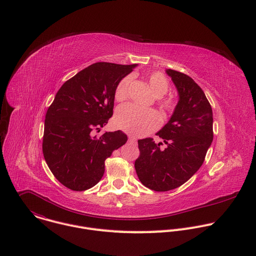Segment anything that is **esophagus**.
Returning <instances> with one entry per match:
<instances>
[{
	"instance_id": "1",
	"label": "esophagus",
	"mask_w": 256,
	"mask_h": 256,
	"mask_svg": "<svg viewBox=\"0 0 256 256\" xmlns=\"http://www.w3.org/2000/svg\"><path fill=\"white\" fill-rule=\"evenodd\" d=\"M128 142H136V138H134V136H128Z\"/></svg>"
}]
</instances>
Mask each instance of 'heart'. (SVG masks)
<instances>
[{"label":"heart","instance_id":"heart-1","mask_svg":"<svg viewBox=\"0 0 256 256\" xmlns=\"http://www.w3.org/2000/svg\"><path fill=\"white\" fill-rule=\"evenodd\" d=\"M149 85L153 93L159 98V104L164 110H172L175 101L172 97H161L169 89V81L160 72H154L149 75ZM132 77L126 76L120 81L114 91V98L122 102L128 98V87ZM161 124L160 116L152 109H142L134 104L120 106L116 114V126L136 136H142L155 130Z\"/></svg>","mask_w":256,"mask_h":256}]
</instances>
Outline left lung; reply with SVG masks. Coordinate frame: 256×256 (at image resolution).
<instances>
[{"label":"left lung","instance_id":"left-lung-1","mask_svg":"<svg viewBox=\"0 0 256 256\" xmlns=\"http://www.w3.org/2000/svg\"><path fill=\"white\" fill-rule=\"evenodd\" d=\"M177 92L178 102L169 122L152 138L138 140L140 156L134 162L142 184L155 192L182 186L200 169L212 142V110L202 88L188 75L166 70Z\"/></svg>","mask_w":256,"mask_h":256}]
</instances>
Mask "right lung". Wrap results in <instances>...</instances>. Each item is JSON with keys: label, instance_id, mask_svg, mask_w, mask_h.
I'll list each match as a JSON object with an SVG mask.
<instances>
[{"label": "right lung", "instance_id": "obj_1", "mask_svg": "<svg viewBox=\"0 0 256 256\" xmlns=\"http://www.w3.org/2000/svg\"><path fill=\"white\" fill-rule=\"evenodd\" d=\"M138 64L96 62L64 83L48 107L42 151L54 177L66 188L83 192L96 186L105 160L128 140L122 130H94L114 114V91Z\"/></svg>", "mask_w": 256, "mask_h": 256}]
</instances>
